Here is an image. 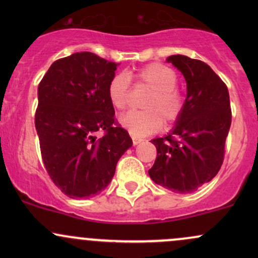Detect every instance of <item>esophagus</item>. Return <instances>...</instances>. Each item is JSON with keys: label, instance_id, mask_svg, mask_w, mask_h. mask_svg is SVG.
Listing matches in <instances>:
<instances>
[{"label": "esophagus", "instance_id": "34e87169", "mask_svg": "<svg viewBox=\"0 0 258 258\" xmlns=\"http://www.w3.org/2000/svg\"><path fill=\"white\" fill-rule=\"evenodd\" d=\"M132 142H133V146H137V144L142 143L143 142V139L138 138V137H135V136H132Z\"/></svg>", "mask_w": 258, "mask_h": 258}]
</instances>
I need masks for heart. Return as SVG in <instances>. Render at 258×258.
I'll return each instance as SVG.
<instances>
[{"instance_id":"1","label":"heart","mask_w":258,"mask_h":258,"mask_svg":"<svg viewBox=\"0 0 258 258\" xmlns=\"http://www.w3.org/2000/svg\"><path fill=\"white\" fill-rule=\"evenodd\" d=\"M130 75V74H128ZM126 73H117L108 85V98L117 110L128 105L131 82ZM137 86L149 90L144 97V110L128 111L120 119V123L135 136H148L159 131L162 121L166 126L179 119L184 108V97L177 87L178 78L173 69L161 63H150L132 74Z\"/></svg>"}]
</instances>
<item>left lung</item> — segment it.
I'll return each instance as SVG.
<instances>
[{
	"instance_id": "1",
	"label": "left lung",
	"mask_w": 258,
	"mask_h": 258,
	"mask_svg": "<svg viewBox=\"0 0 258 258\" xmlns=\"http://www.w3.org/2000/svg\"><path fill=\"white\" fill-rule=\"evenodd\" d=\"M184 76L186 98L167 136L153 139L156 160L148 171L156 184L174 193H191L218 173L232 122L226 84L204 61L186 55L166 59Z\"/></svg>"
}]
</instances>
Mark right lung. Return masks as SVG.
I'll return each mask as SVG.
<instances>
[{
  "instance_id": "obj_1",
  "label": "right lung",
  "mask_w": 258,
  "mask_h": 258,
  "mask_svg": "<svg viewBox=\"0 0 258 258\" xmlns=\"http://www.w3.org/2000/svg\"><path fill=\"white\" fill-rule=\"evenodd\" d=\"M117 65L91 52L74 53L55 60L38 85L35 127L41 155L53 183L72 199L105 189L132 147L108 98Z\"/></svg>"
}]
</instances>
